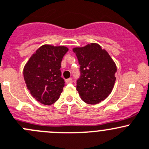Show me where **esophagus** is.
<instances>
[{"label":"esophagus","mask_w":149,"mask_h":149,"mask_svg":"<svg viewBox=\"0 0 149 149\" xmlns=\"http://www.w3.org/2000/svg\"><path fill=\"white\" fill-rule=\"evenodd\" d=\"M65 81L67 83H72V78H69V79H66Z\"/></svg>","instance_id":"34e87169"}]
</instances>
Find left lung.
Masks as SVG:
<instances>
[{
	"label": "left lung",
	"instance_id": "8db88e82",
	"mask_svg": "<svg viewBox=\"0 0 149 149\" xmlns=\"http://www.w3.org/2000/svg\"><path fill=\"white\" fill-rule=\"evenodd\" d=\"M80 65V77L77 91L81 99L88 104L105 100L115 83L117 66L105 49L98 43L73 48Z\"/></svg>",
	"mask_w": 149,
	"mask_h": 149
}]
</instances>
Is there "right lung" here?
Returning <instances> with one entry per match:
<instances>
[{
    "instance_id": "add662e5",
    "label": "right lung",
    "mask_w": 149,
    "mask_h": 149,
    "mask_svg": "<svg viewBox=\"0 0 149 149\" xmlns=\"http://www.w3.org/2000/svg\"><path fill=\"white\" fill-rule=\"evenodd\" d=\"M68 48L43 45L29 58L23 70L26 88L32 96L44 105H51L59 98L64 80L60 70Z\"/></svg>"
}]
</instances>
